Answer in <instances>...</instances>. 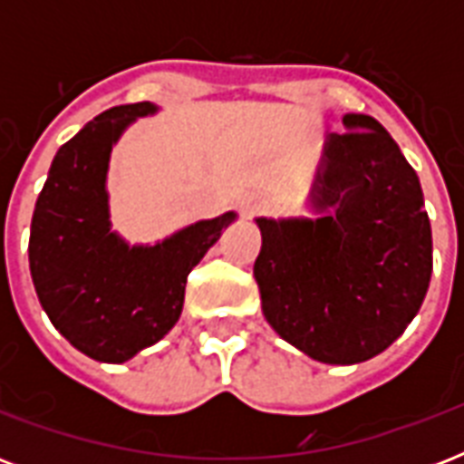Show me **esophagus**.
<instances>
[{"mask_svg": "<svg viewBox=\"0 0 464 464\" xmlns=\"http://www.w3.org/2000/svg\"><path fill=\"white\" fill-rule=\"evenodd\" d=\"M262 207H265V202H262L260 197H247L246 202H243V214L246 217H255L257 211H262Z\"/></svg>", "mask_w": 464, "mask_h": 464, "instance_id": "esophagus-1", "label": "esophagus"}]
</instances>
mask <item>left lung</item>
<instances>
[{"label":"left lung","mask_w":464,"mask_h":464,"mask_svg":"<svg viewBox=\"0 0 464 464\" xmlns=\"http://www.w3.org/2000/svg\"><path fill=\"white\" fill-rule=\"evenodd\" d=\"M317 178L332 214L257 218L253 275L267 323L323 363H361L385 352L414 320L431 282V224L421 185L388 130L344 115Z\"/></svg>","instance_id":"obj_1"}]
</instances>
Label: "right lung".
<instances>
[{
  "label": "right lung",
  "instance_id": "add662e5",
  "mask_svg": "<svg viewBox=\"0 0 464 464\" xmlns=\"http://www.w3.org/2000/svg\"><path fill=\"white\" fill-rule=\"evenodd\" d=\"M151 103L115 105L62 144L31 221L28 260L40 305L69 344L122 363L156 344L180 317L188 275L236 214L199 221L154 247L111 231L105 173L112 144Z\"/></svg>",
  "mask_w": 464,
  "mask_h": 464
}]
</instances>
